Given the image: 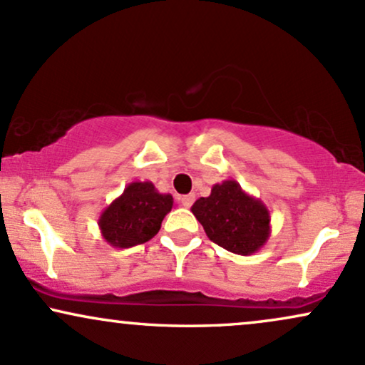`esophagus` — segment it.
Here are the masks:
<instances>
[{
	"label": "esophagus",
	"instance_id": "obj_1",
	"mask_svg": "<svg viewBox=\"0 0 365 365\" xmlns=\"http://www.w3.org/2000/svg\"><path fill=\"white\" fill-rule=\"evenodd\" d=\"M194 200H195V194H187L180 199V202H182L183 207H190L192 204H194Z\"/></svg>",
	"mask_w": 365,
	"mask_h": 365
}]
</instances>
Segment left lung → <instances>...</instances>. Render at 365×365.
<instances>
[{"label": "left lung", "mask_w": 365, "mask_h": 365, "mask_svg": "<svg viewBox=\"0 0 365 365\" xmlns=\"http://www.w3.org/2000/svg\"><path fill=\"white\" fill-rule=\"evenodd\" d=\"M192 212L209 240L238 255H252L271 235V216L261 199L247 194L237 180H225L200 197Z\"/></svg>", "instance_id": "8db88e82"}]
</instances>
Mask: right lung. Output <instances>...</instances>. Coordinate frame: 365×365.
Here are the masks:
<instances>
[{
    "mask_svg": "<svg viewBox=\"0 0 365 365\" xmlns=\"http://www.w3.org/2000/svg\"><path fill=\"white\" fill-rule=\"evenodd\" d=\"M173 207V197L159 194L153 182H132L99 216L104 240L116 249L144 244L161 228Z\"/></svg>",
    "mask_w": 365,
    "mask_h": 365,
    "instance_id": "right-lung-1",
    "label": "right lung"
}]
</instances>
